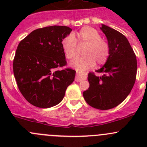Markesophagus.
Masks as SVG:
<instances>
[{"label": "esophagus", "instance_id": "1", "mask_svg": "<svg viewBox=\"0 0 147 147\" xmlns=\"http://www.w3.org/2000/svg\"><path fill=\"white\" fill-rule=\"evenodd\" d=\"M84 79H86L85 75H81L80 72H77L76 78H75V81H76V82H80L81 80H84Z\"/></svg>", "mask_w": 147, "mask_h": 147}]
</instances>
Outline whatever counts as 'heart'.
<instances>
[{"instance_id": "1", "label": "heart", "mask_w": 147, "mask_h": 147, "mask_svg": "<svg viewBox=\"0 0 147 147\" xmlns=\"http://www.w3.org/2000/svg\"><path fill=\"white\" fill-rule=\"evenodd\" d=\"M78 38L80 43L87 45L84 50L86 55L71 62V67L82 72L87 69L93 67L96 63L100 65L107 61L110 53L109 45L102 39L101 34L97 30L89 26L83 27L78 32ZM62 47L65 56L69 60H72L78 56L77 41L72 34L63 38Z\"/></svg>"}]
</instances>
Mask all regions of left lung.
<instances>
[{"label":"left lung","mask_w":147,"mask_h":147,"mask_svg":"<svg viewBox=\"0 0 147 147\" xmlns=\"http://www.w3.org/2000/svg\"><path fill=\"white\" fill-rule=\"evenodd\" d=\"M110 49L109 58L100 69L88 74L90 87L83 97L90 106L102 110L112 109L121 103L129 94L136 80V55L128 40L121 32L102 25Z\"/></svg>","instance_id":"8db88e82"}]
</instances>
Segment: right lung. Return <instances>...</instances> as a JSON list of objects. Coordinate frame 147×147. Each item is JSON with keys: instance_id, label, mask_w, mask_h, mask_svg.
<instances>
[{"instance_id": "add662e5", "label": "right lung", "mask_w": 147, "mask_h": 147, "mask_svg": "<svg viewBox=\"0 0 147 147\" xmlns=\"http://www.w3.org/2000/svg\"><path fill=\"white\" fill-rule=\"evenodd\" d=\"M72 29L48 26L31 32L22 40L13 60V73L27 101L40 108L55 106L75 80V70L66 68L62 41Z\"/></svg>"}]
</instances>
